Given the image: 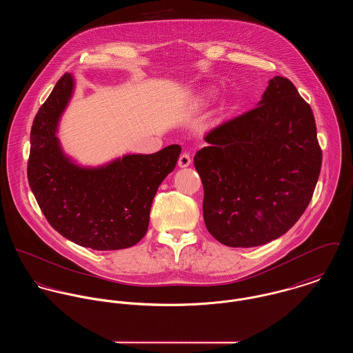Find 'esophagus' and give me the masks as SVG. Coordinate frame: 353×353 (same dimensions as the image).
I'll list each match as a JSON object with an SVG mask.
<instances>
[{
    "instance_id": "obj_1",
    "label": "esophagus",
    "mask_w": 353,
    "mask_h": 353,
    "mask_svg": "<svg viewBox=\"0 0 353 353\" xmlns=\"http://www.w3.org/2000/svg\"><path fill=\"white\" fill-rule=\"evenodd\" d=\"M190 163H192L190 154L186 153V152L181 153V156H179V159H178V165H179V167H188V165H190Z\"/></svg>"
}]
</instances>
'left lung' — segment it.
<instances>
[{"instance_id": "8db88e82", "label": "left lung", "mask_w": 353, "mask_h": 353, "mask_svg": "<svg viewBox=\"0 0 353 353\" xmlns=\"http://www.w3.org/2000/svg\"><path fill=\"white\" fill-rule=\"evenodd\" d=\"M194 165L209 234L230 248L284 235L312 199L322 150L310 104L276 76L252 110L210 129Z\"/></svg>"}]
</instances>
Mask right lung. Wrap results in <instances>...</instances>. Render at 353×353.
<instances>
[{
  "instance_id": "obj_1",
  "label": "right lung",
  "mask_w": 353,
  "mask_h": 353,
  "mask_svg": "<svg viewBox=\"0 0 353 353\" xmlns=\"http://www.w3.org/2000/svg\"><path fill=\"white\" fill-rule=\"evenodd\" d=\"M72 91L73 79L65 73L34 118L30 188L49 224L66 239L101 252L132 248L147 234L153 197L174 170L181 147L126 154L99 168L73 164L55 137Z\"/></svg>"
}]
</instances>
